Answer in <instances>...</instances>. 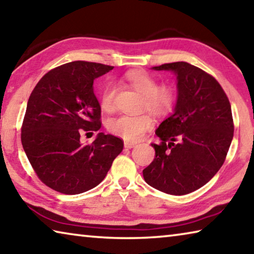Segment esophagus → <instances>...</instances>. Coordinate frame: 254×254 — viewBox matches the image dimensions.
Returning a JSON list of instances; mask_svg holds the SVG:
<instances>
[{
  "mask_svg": "<svg viewBox=\"0 0 254 254\" xmlns=\"http://www.w3.org/2000/svg\"><path fill=\"white\" fill-rule=\"evenodd\" d=\"M135 145H136L135 142H131V141H124V147L126 148L131 149V148H134Z\"/></svg>",
  "mask_w": 254,
  "mask_h": 254,
  "instance_id": "esophagus-1",
  "label": "esophagus"
}]
</instances>
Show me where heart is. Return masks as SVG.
<instances>
[{
	"mask_svg": "<svg viewBox=\"0 0 254 254\" xmlns=\"http://www.w3.org/2000/svg\"><path fill=\"white\" fill-rule=\"evenodd\" d=\"M124 81L143 96V106L153 114H165L171 110L175 103L173 88L167 85L158 86L153 76L143 70L128 71L124 76ZM115 89L113 85H106L101 94V107L110 112L114 106ZM153 120L148 114L119 115L107 122V128L113 134L126 140L137 141L151 128Z\"/></svg>",
	"mask_w": 254,
	"mask_h": 254,
	"instance_id": "obj_1",
	"label": "heart"
}]
</instances>
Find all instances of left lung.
Here are the masks:
<instances>
[{"label": "left lung", "mask_w": 254, "mask_h": 254, "mask_svg": "<svg viewBox=\"0 0 254 254\" xmlns=\"http://www.w3.org/2000/svg\"><path fill=\"white\" fill-rule=\"evenodd\" d=\"M154 70L177 77L174 113L162 121L151 143L153 161L143 170L150 186L170 195H186L203 187L222 167L233 139L229 98L218 81L186 62L163 64Z\"/></svg>", "instance_id": "8db88e82"}]
</instances>
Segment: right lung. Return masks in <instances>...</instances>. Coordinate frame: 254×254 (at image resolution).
I'll return each instance as SVG.
<instances>
[{
	"label": "right lung",
	"instance_id": "right-lung-1",
	"mask_svg": "<svg viewBox=\"0 0 254 254\" xmlns=\"http://www.w3.org/2000/svg\"><path fill=\"white\" fill-rule=\"evenodd\" d=\"M112 66L72 62L42 77L29 97L21 141L42 183L76 195L96 187L123 150V141L100 132L92 144L80 135L101 128V106L94 80Z\"/></svg>",
	"mask_w": 254,
	"mask_h": 254
}]
</instances>
